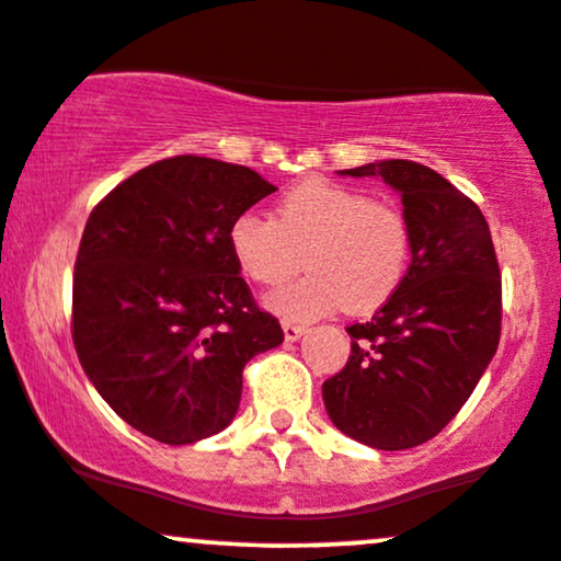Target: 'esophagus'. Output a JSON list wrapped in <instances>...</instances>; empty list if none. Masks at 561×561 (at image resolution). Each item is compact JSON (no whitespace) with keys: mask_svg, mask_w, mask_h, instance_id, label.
Here are the masks:
<instances>
[{"mask_svg":"<svg viewBox=\"0 0 561 561\" xmlns=\"http://www.w3.org/2000/svg\"><path fill=\"white\" fill-rule=\"evenodd\" d=\"M282 329H285V340L287 342H298L300 336L306 334V327H298V323H289V321L282 323Z\"/></svg>","mask_w":561,"mask_h":561,"instance_id":"obj_1","label":"esophagus"}]
</instances>
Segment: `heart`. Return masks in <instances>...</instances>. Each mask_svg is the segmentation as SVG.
I'll list each match as a JSON object with an SVG mask.
<instances>
[{
    "label": "heart",
    "instance_id": "b5f03b06",
    "mask_svg": "<svg viewBox=\"0 0 561 561\" xmlns=\"http://www.w3.org/2000/svg\"><path fill=\"white\" fill-rule=\"evenodd\" d=\"M227 245L238 272L259 287L289 279L302 255L310 274L266 298V308L289 323L340 308L374 313L400 289L413 255L400 208L323 178L289 187L276 201L274 219L255 211L234 216Z\"/></svg>",
    "mask_w": 561,
    "mask_h": 561
}]
</instances>
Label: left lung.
Here are the masks:
<instances>
[{
    "label": "left lung",
    "mask_w": 561,
    "mask_h": 561,
    "mask_svg": "<svg viewBox=\"0 0 561 561\" xmlns=\"http://www.w3.org/2000/svg\"><path fill=\"white\" fill-rule=\"evenodd\" d=\"M400 193L413 238L404 282L374 319L347 327L350 360L323 381L342 434L374 449H410L460 413L499 347L502 279L489 225L468 195L404 159L342 170Z\"/></svg>",
    "instance_id": "left-lung-1"
}]
</instances>
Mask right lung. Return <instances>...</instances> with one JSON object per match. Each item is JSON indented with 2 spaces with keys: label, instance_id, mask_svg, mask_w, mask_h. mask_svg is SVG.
I'll return each instance as SVG.
<instances>
[{
  "label": "right lung",
  "instance_id": "right-lung-1",
  "mask_svg": "<svg viewBox=\"0 0 561 561\" xmlns=\"http://www.w3.org/2000/svg\"><path fill=\"white\" fill-rule=\"evenodd\" d=\"M276 187L206 157L157 161L88 216L72 342L88 381L140 434L193 444L234 421L242 368L285 342L227 245L232 219Z\"/></svg>",
  "mask_w": 561,
  "mask_h": 561
}]
</instances>
